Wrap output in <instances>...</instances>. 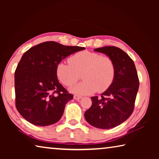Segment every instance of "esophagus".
Instances as JSON below:
<instances>
[{
	"label": "esophagus",
	"instance_id": "obj_1",
	"mask_svg": "<svg viewBox=\"0 0 159 159\" xmlns=\"http://www.w3.org/2000/svg\"><path fill=\"white\" fill-rule=\"evenodd\" d=\"M82 97L81 96H79V95H74V99H76V100H79V99L81 98Z\"/></svg>",
	"mask_w": 159,
	"mask_h": 159
}]
</instances>
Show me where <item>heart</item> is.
I'll return each mask as SVG.
<instances>
[{"instance_id": "heart-1", "label": "heart", "mask_w": 159, "mask_h": 159, "mask_svg": "<svg viewBox=\"0 0 159 159\" xmlns=\"http://www.w3.org/2000/svg\"><path fill=\"white\" fill-rule=\"evenodd\" d=\"M56 74L60 81L66 86H71L82 75L84 79L71 88L79 95L102 93L111 86L115 79L116 67L114 61L108 56L80 51L75 53L69 61H61L56 66Z\"/></svg>"}]
</instances>
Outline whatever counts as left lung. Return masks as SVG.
Returning <instances> with one entry per match:
<instances>
[{"label": "left lung", "instance_id": "left-lung-1", "mask_svg": "<svg viewBox=\"0 0 159 159\" xmlns=\"http://www.w3.org/2000/svg\"><path fill=\"white\" fill-rule=\"evenodd\" d=\"M94 50L112 59L116 75L114 82L100 98H91L92 106L85 112V118L94 127L109 129L121 124L130 116L139 88V79L133 60L121 49L105 46Z\"/></svg>", "mask_w": 159, "mask_h": 159}]
</instances>
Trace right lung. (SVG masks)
Wrapping results in <instances>:
<instances>
[{
	"label": "right lung",
	"instance_id": "obj_1",
	"mask_svg": "<svg viewBox=\"0 0 159 159\" xmlns=\"http://www.w3.org/2000/svg\"><path fill=\"white\" fill-rule=\"evenodd\" d=\"M84 49L47 41L25 52L15 72V105L21 116L39 126L59 121L74 95L59 82L56 66L67 56Z\"/></svg>",
	"mask_w": 159,
	"mask_h": 159
}]
</instances>
